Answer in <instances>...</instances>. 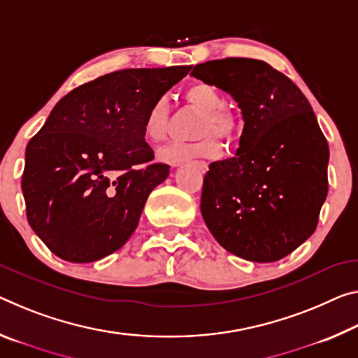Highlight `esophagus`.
Masks as SVG:
<instances>
[{"label":"esophagus","instance_id":"esophagus-1","mask_svg":"<svg viewBox=\"0 0 358 358\" xmlns=\"http://www.w3.org/2000/svg\"><path fill=\"white\" fill-rule=\"evenodd\" d=\"M191 164H192V166H194V167L199 169L201 172H206V170L208 169V164H207L206 161H192Z\"/></svg>","mask_w":358,"mask_h":358}]
</instances>
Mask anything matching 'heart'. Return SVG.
<instances>
[{
    "instance_id": "obj_1",
    "label": "heart",
    "mask_w": 358,
    "mask_h": 358,
    "mask_svg": "<svg viewBox=\"0 0 358 358\" xmlns=\"http://www.w3.org/2000/svg\"><path fill=\"white\" fill-rule=\"evenodd\" d=\"M185 99L189 106L202 111L197 126V135L202 138L191 143H170L159 150V157L164 162L178 164L191 157H213L220 152V143L210 134L217 135L224 141H232L241 132L239 113L224 106V97L220 90L207 83H196L188 87ZM170 106L167 97H159L152 101L150 110L146 111L143 121V134L150 141H161L166 138L169 129Z\"/></svg>"
}]
</instances>
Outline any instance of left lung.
Here are the masks:
<instances>
[{
	"mask_svg": "<svg viewBox=\"0 0 358 358\" xmlns=\"http://www.w3.org/2000/svg\"><path fill=\"white\" fill-rule=\"evenodd\" d=\"M191 75L228 92L245 122L236 156L208 166L202 218L236 257L282 259L314 234L328 194L330 150L312 106L263 60H210Z\"/></svg>",
	"mask_w": 358,
	"mask_h": 358,
	"instance_id": "obj_1",
	"label": "left lung"
}]
</instances>
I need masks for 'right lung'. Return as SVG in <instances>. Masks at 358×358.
Returning <instances> with one entry per match:
<instances>
[{"label":"right lung","mask_w":358,"mask_h":358,"mask_svg":"<svg viewBox=\"0 0 358 358\" xmlns=\"http://www.w3.org/2000/svg\"><path fill=\"white\" fill-rule=\"evenodd\" d=\"M186 66L130 68L66 94L28 141L22 175L27 220L57 257L90 263L137 229L150 192L169 177L152 164L143 121Z\"/></svg>","instance_id":"1"}]
</instances>
